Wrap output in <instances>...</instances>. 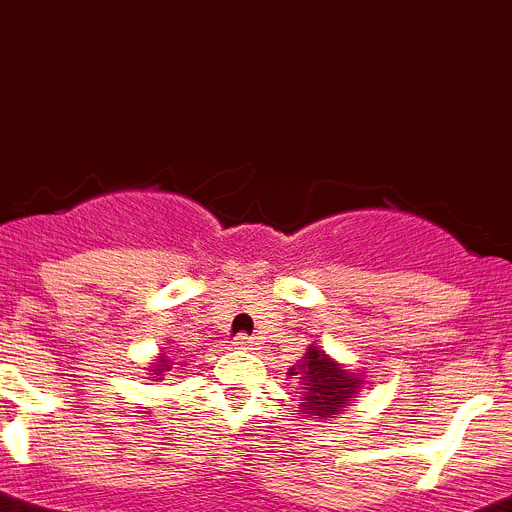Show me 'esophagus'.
<instances>
[{"label": "esophagus", "mask_w": 512, "mask_h": 512, "mask_svg": "<svg viewBox=\"0 0 512 512\" xmlns=\"http://www.w3.org/2000/svg\"><path fill=\"white\" fill-rule=\"evenodd\" d=\"M232 347H234V349H252V347H255V342H252L250 336L239 334V336H234Z\"/></svg>", "instance_id": "esophagus-1"}]
</instances>
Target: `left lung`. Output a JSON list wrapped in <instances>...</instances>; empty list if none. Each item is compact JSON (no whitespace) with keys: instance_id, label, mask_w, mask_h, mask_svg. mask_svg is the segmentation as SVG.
I'll use <instances>...</instances> for the list:
<instances>
[{"instance_id":"obj_1","label":"left lung","mask_w":512,"mask_h":512,"mask_svg":"<svg viewBox=\"0 0 512 512\" xmlns=\"http://www.w3.org/2000/svg\"><path fill=\"white\" fill-rule=\"evenodd\" d=\"M288 375H298L303 385L301 411L311 421L324 423L339 418L349 400L357 398L365 385L362 375L344 370L324 349L313 347V344L306 349L303 359H298V365L290 367Z\"/></svg>"}]
</instances>
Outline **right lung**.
<instances>
[{
    "instance_id": "1",
    "label": "right lung",
    "mask_w": 512,
    "mask_h": 512,
    "mask_svg": "<svg viewBox=\"0 0 512 512\" xmlns=\"http://www.w3.org/2000/svg\"><path fill=\"white\" fill-rule=\"evenodd\" d=\"M165 372H173V359L165 357V354H163V357H160L158 362H155V365H153V370H150V375H153L155 380H163Z\"/></svg>"
}]
</instances>
